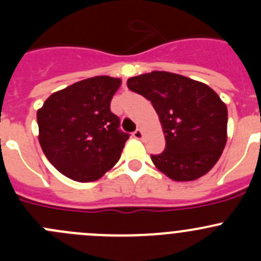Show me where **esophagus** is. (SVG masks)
Wrapping results in <instances>:
<instances>
[{
    "label": "esophagus",
    "mask_w": 261,
    "mask_h": 261,
    "mask_svg": "<svg viewBox=\"0 0 261 261\" xmlns=\"http://www.w3.org/2000/svg\"><path fill=\"white\" fill-rule=\"evenodd\" d=\"M133 135H134V138L138 139V140H140V139H143V131H141L140 128H138L136 131H134Z\"/></svg>",
    "instance_id": "obj_1"
}]
</instances>
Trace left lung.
Returning a JSON list of instances; mask_svg holds the SVG:
<instances>
[{
	"mask_svg": "<svg viewBox=\"0 0 261 261\" xmlns=\"http://www.w3.org/2000/svg\"><path fill=\"white\" fill-rule=\"evenodd\" d=\"M127 87L151 102L165 135V150L151 155L170 179L188 181L212 169L227 141V107L202 82L169 72L128 78Z\"/></svg>",
	"mask_w": 261,
	"mask_h": 261,
	"instance_id": "8db88e82",
	"label": "left lung"
}]
</instances>
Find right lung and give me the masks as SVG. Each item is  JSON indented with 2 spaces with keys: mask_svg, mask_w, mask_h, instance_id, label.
I'll return each mask as SVG.
<instances>
[{
  "mask_svg": "<svg viewBox=\"0 0 261 261\" xmlns=\"http://www.w3.org/2000/svg\"><path fill=\"white\" fill-rule=\"evenodd\" d=\"M120 86V78H88L53 93L38 110L39 143L63 175L94 181L118 162L130 136L110 109Z\"/></svg>",
  "mask_w": 261,
  "mask_h": 261,
  "instance_id": "right-lung-1",
  "label": "right lung"
}]
</instances>
